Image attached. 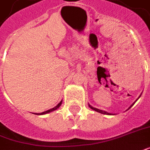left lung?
<instances>
[{"mask_svg": "<svg viewBox=\"0 0 150 150\" xmlns=\"http://www.w3.org/2000/svg\"><path fill=\"white\" fill-rule=\"evenodd\" d=\"M89 106V108H91V109L94 110V111H96V112H100V113H103V114H107V115H111L110 113L108 112H105V111H103V110H100V109H98V108H93L92 106H90V105H88Z\"/></svg>", "mask_w": 150, "mask_h": 150, "instance_id": "obj_1", "label": "left lung"}]
</instances>
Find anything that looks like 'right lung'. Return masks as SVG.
<instances>
[{
	"mask_svg": "<svg viewBox=\"0 0 150 150\" xmlns=\"http://www.w3.org/2000/svg\"><path fill=\"white\" fill-rule=\"evenodd\" d=\"M62 102H60L59 103H58L55 108H52V109H49V110H47V111H46V112H42V113H40V115H42V114H46V113H48V112H52V111H54V110H56V109H57L58 108L61 106V104H62ZM36 114V113H35ZM39 114V113H38Z\"/></svg>",
	"mask_w": 150,
	"mask_h": 150,
	"instance_id": "1",
	"label": "right lung"
}]
</instances>
